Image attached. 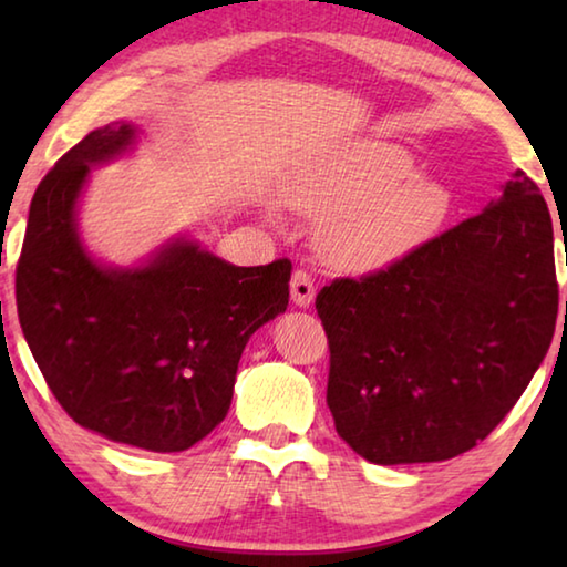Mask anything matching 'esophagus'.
<instances>
[{
  "label": "esophagus",
  "instance_id": "esophagus-1",
  "mask_svg": "<svg viewBox=\"0 0 567 567\" xmlns=\"http://www.w3.org/2000/svg\"><path fill=\"white\" fill-rule=\"evenodd\" d=\"M292 302L297 307H310L312 300H315V282L312 277L307 275L305 270H295L292 272Z\"/></svg>",
  "mask_w": 567,
  "mask_h": 567
}]
</instances>
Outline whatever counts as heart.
<instances>
[{"mask_svg": "<svg viewBox=\"0 0 567 567\" xmlns=\"http://www.w3.org/2000/svg\"><path fill=\"white\" fill-rule=\"evenodd\" d=\"M412 157L390 142H354L285 187V203L322 217L324 260L370 272L425 245L450 213V192L415 175ZM272 215V213H270Z\"/></svg>", "mask_w": 567, "mask_h": 567, "instance_id": "heart-1", "label": "heart"}]
</instances>
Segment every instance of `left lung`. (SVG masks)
<instances>
[{"label":"left lung","instance_id":"obj_1","mask_svg":"<svg viewBox=\"0 0 567 567\" xmlns=\"http://www.w3.org/2000/svg\"><path fill=\"white\" fill-rule=\"evenodd\" d=\"M315 307L344 443L375 465L455 457L493 433L550 348L548 205L515 169L483 213L388 270L322 287Z\"/></svg>","mask_w":567,"mask_h":567}]
</instances>
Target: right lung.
I'll use <instances>...</instances> for the list:
<instances>
[{
  "label": "right lung",
  "instance_id": "obj_1",
  "mask_svg": "<svg viewBox=\"0 0 567 567\" xmlns=\"http://www.w3.org/2000/svg\"><path fill=\"white\" fill-rule=\"evenodd\" d=\"M137 140L132 122H110L47 172L17 265V312L76 425L182 453L225 420L247 340L287 310L292 262L237 267L185 235L132 267L97 260L80 235V199L92 167Z\"/></svg>",
  "mask_w": 567,
  "mask_h": 567
}]
</instances>
